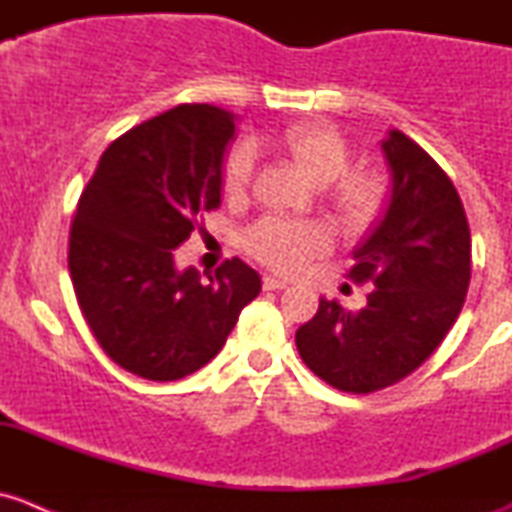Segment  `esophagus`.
<instances>
[{"instance_id":"34e87169","label":"esophagus","mask_w":512,"mask_h":512,"mask_svg":"<svg viewBox=\"0 0 512 512\" xmlns=\"http://www.w3.org/2000/svg\"><path fill=\"white\" fill-rule=\"evenodd\" d=\"M262 287L272 289V292H275V289H285L287 282L280 280V277H275V275H265V277H262Z\"/></svg>"}]
</instances>
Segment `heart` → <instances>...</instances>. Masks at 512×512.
I'll return each mask as SVG.
<instances>
[{
	"label": "heart",
	"mask_w": 512,
	"mask_h": 512,
	"mask_svg": "<svg viewBox=\"0 0 512 512\" xmlns=\"http://www.w3.org/2000/svg\"><path fill=\"white\" fill-rule=\"evenodd\" d=\"M272 146L294 163L309 183L324 188V203L349 235L374 227L389 203V188L376 170H349L352 151L342 133L322 121L294 123L272 141ZM255 173V148L240 141L227 151L223 163V190L240 200ZM332 232L317 220H289L280 215L257 220L242 232V247L262 265L285 275L304 270L309 260L324 255Z\"/></svg>",
	"instance_id": "b5f03b06"
}]
</instances>
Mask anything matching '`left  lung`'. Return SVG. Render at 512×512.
Returning a JSON list of instances; mask_svg holds the SVG:
<instances>
[{
  "label": "left lung",
  "mask_w": 512,
  "mask_h": 512,
  "mask_svg": "<svg viewBox=\"0 0 512 512\" xmlns=\"http://www.w3.org/2000/svg\"><path fill=\"white\" fill-rule=\"evenodd\" d=\"M381 148L391 203L349 270L356 285H374L366 307L349 312L319 299L294 334L304 364L347 394H371L416 371L446 339L471 282V230L451 178L406 133L391 131Z\"/></svg>",
  "instance_id": "obj_1"
}]
</instances>
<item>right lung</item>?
Wrapping results in <instances>:
<instances>
[{"mask_svg":"<svg viewBox=\"0 0 512 512\" xmlns=\"http://www.w3.org/2000/svg\"><path fill=\"white\" fill-rule=\"evenodd\" d=\"M232 113L180 103L118 136L98 158L69 230L76 302L101 349L148 381H175L223 349L260 275L232 257L200 282L175 247L220 208Z\"/></svg>","mask_w":512,"mask_h":512,"instance_id":"obj_1","label":"right lung"}]
</instances>
